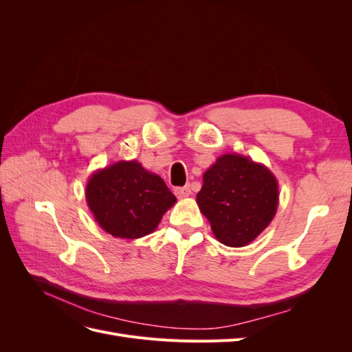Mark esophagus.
<instances>
[{
  "label": "esophagus",
  "instance_id": "34e87169",
  "mask_svg": "<svg viewBox=\"0 0 352 352\" xmlns=\"http://www.w3.org/2000/svg\"><path fill=\"white\" fill-rule=\"evenodd\" d=\"M175 195L177 197V198H188L189 195H190V188H189V185H186V186H180V188H176L175 189Z\"/></svg>",
  "mask_w": 352,
  "mask_h": 352
}]
</instances>
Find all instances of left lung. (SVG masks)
Instances as JSON below:
<instances>
[{"label":"left lung","mask_w":352,"mask_h":352,"mask_svg":"<svg viewBox=\"0 0 352 352\" xmlns=\"http://www.w3.org/2000/svg\"><path fill=\"white\" fill-rule=\"evenodd\" d=\"M197 204L216 239L239 248L270 225L279 206V184L264 164L223 154L202 175Z\"/></svg>","instance_id":"left-lung-1"}]
</instances>
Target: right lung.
Here are the masks:
<instances>
[{
    "mask_svg": "<svg viewBox=\"0 0 352 352\" xmlns=\"http://www.w3.org/2000/svg\"><path fill=\"white\" fill-rule=\"evenodd\" d=\"M85 197L98 225L122 239L150 235L166 211L176 204V197L164 180L136 160H122L95 170Z\"/></svg>",
    "mask_w": 352,
    "mask_h": 352,
    "instance_id": "add662e5",
    "label": "right lung"
}]
</instances>
